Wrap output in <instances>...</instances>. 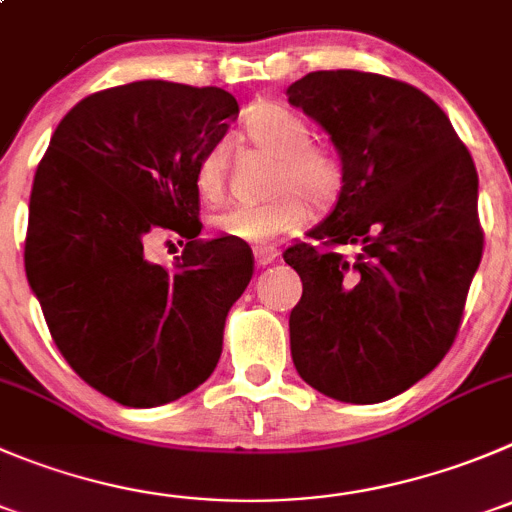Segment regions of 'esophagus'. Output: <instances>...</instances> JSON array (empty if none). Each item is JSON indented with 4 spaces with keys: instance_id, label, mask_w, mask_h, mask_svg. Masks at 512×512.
I'll list each match as a JSON object with an SVG mask.
<instances>
[{
    "instance_id": "obj_1",
    "label": "esophagus",
    "mask_w": 512,
    "mask_h": 512,
    "mask_svg": "<svg viewBox=\"0 0 512 512\" xmlns=\"http://www.w3.org/2000/svg\"><path fill=\"white\" fill-rule=\"evenodd\" d=\"M253 259H256V266H269V264H274L276 259H279V251H276V248H271V246H261V248H256V251H253Z\"/></svg>"
}]
</instances>
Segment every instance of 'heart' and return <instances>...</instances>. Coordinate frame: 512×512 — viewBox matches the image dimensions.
Listing matches in <instances>:
<instances>
[{"label":"heart","instance_id":"b5f03b06","mask_svg":"<svg viewBox=\"0 0 512 512\" xmlns=\"http://www.w3.org/2000/svg\"><path fill=\"white\" fill-rule=\"evenodd\" d=\"M243 138L253 148L276 158L271 193L264 203H238L213 216V226L233 241L266 246L281 236L301 231L311 207L332 206L344 188V160L332 145L311 140V125L279 102L253 105L243 118ZM228 148L211 145L198 158L193 186L206 203H218L226 193Z\"/></svg>","mask_w":512,"mask_h":512}]
</instances>
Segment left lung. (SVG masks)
Listing matches in <instances>:
<instances>
[{"label":"left lung","instance_id":"obj_1","mask_svg":"<svg viewBox=\"0 0 512 512\" xmlns=\"http://www.w3.org/2000/svg\"><path fill=\"white\" fill-rule=\"evenodd\" d=\"M286 95L344 160L337 206L284 253L304 284L291 357L326 397L384 402L430 374L460 332L483 259L478 170L442 107L407 82L324 70Z\"/></svg>","mask_w":512,"mask_h":512}]
</instances>
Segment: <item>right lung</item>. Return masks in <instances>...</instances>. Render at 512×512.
Returning <instances> with one entry per match:
<instances>
[{
    "label": "right lung",
    "instance_id": "1",
    "mask_svg": "<svg viewBox=\"0 0 512 512\" xmlns=\"http://www.w3.org/2000/svg\"><path fill=\"white\" fill-rule=\"evenodd\" d=\"M236 118L221 87L130 82L77 102L37 165L29 286L67 364L125 407L165 405L211 377L253 276L251 248L198 238L196 163ZM170 230L187 248L163 270L144 246Z\"/></svg>",
    "mask_w": 512,
    "mask_h": 512
}]
</instances>
